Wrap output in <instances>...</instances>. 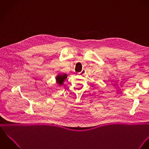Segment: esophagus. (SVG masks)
Segmentation results:
<instances>
[{
    "label": "esophagus",
    "mask_w": 149,
    "mask_h": 149,
    "mask_svg": "<svg viewBox=\"0 0 149 149\" xmlns=\"http://www.w3.org/2000/svg\"><path fill=\"white\" fill-rule=\"evenodd\" d=\"M85 73V70L84 69V70H82V71H81V72H80V73H78V74H79V75H80V76H83V75H84Z\"/></svg>",
    "instance_id": "1"
}]
</instances>
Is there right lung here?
I'll return each mask as SVG.
<instances>
[{"label": "right lung", "instance_id": "add662e5", "mask_svg": "<svg viewBox=\"0 0 149 149\" xmlns=\"http://www.w3.org/2000/svg\"><path fill=\"white\" fill-rule=\"evenodd\" d=\"M67 74L63 73V74H58L56 77V81L57 85L61 86L64 84V80L67 78Z\"/></svg>", "mask_w": 149, "mask_h": 149}]
</instances>
